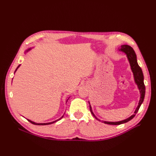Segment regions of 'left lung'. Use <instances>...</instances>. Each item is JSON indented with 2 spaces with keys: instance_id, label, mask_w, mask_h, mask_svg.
Listing matches in <instances>:
<instances>
[{
  "instance_id": "1",
  "label": "left lung",
  "mask_w": 156,
  "mask_h": 156,
  "mask_svg": "<svg viewBox=\"0 0 156 156\" xmlns=\"http://www.w3.org/2000/svg\"><path fill=\"white\" fill-rule=\"evenodd\" d=\"M120 50L123 52V53H125L127 55V58H128L131 69H132V71H133V75H134L135 81L136 83L137 84L139 89L140 90V100H139V105L137 106V107H136V110L134 112V115H133L131 116L128 118L127 119H126L124 120H122V121H120V122H105V121L103 122V123L107 124H110V125H120V124H122L126 123V122H129L131 119H133V118L135 117V115L136 114V112H138L141 104H142V103L143 102L144 96H145V85H144V83L143 73V72H142V69H141L140 67L139 66L138 63H137V61H136V54L135 53L134 50L133 49V48H132L131 46H129L128 45H122V48ZM90 110L93 116L95 117L97 120H98L97 118L95 116V115H94L90 105Z\"/></svg>"
}]
</instances>
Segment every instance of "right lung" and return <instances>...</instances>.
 Returning a JSON list of instances; mask_svg holds the SVG:
<instances>
[{"label": "right lung", "instance_id": "obj_1", "mask_svg": "<svg viewBox=\"0 0 156 156\" xmlns=\"http://www.w3.org/2000/svg\"><path fill=\"white\" fill-rule=\"evenodd\" d=\"M20 66H18V67L17 68V69L19 68V67H20ZM17 69H16V71H15V72H16V70H17ZM68 101V100H67ZM63 116H62V117H61L60 118V119H58L57 120H56V121H54V122H50V123H44V124H37V123H35V122H32V121H30V120H28L27 119V120H29L30 122V123H32V124H35V125H49V124H53V123H55V122H56V121H58V120H60V119H62V118H63Z\"/></svg>", "mask_w": 156, "mask_h": 156}]
</instances>
